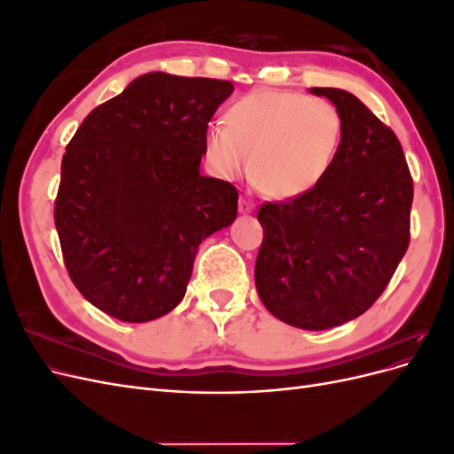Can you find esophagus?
<instances>
[{
  "instance_id": "obj_1",
  "label": "esophagus",
  "mask_w": 454,
  "mask_h": 454,
  "mask_svg": "<svg viewBox=\"0 0 454 454\" xmlns=\"http://www.w3.org/2000/svg\"><path fill=\"white\" fill-rule=\"evenodd\" d=\"M239 210H240V214H252V212H254V204H252L248 199L240 197V200H239Z\"/></svg>"
}]
</instances>
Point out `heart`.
Masks as SVG:
<instances>
[{"label":"heart","mask_w":454,"mask_h":454,"mask_svg":"<svg viewBox=\"0 0 454 454\" xmlns=\"http://www.w3.org/2000/svg\"><path fill=\"white\" fill-rule=\"evenodd\" d=\"M342 119L324 98L303 92L255 90L208 127L206 157L231 180L250 159L252 182L272 199H297L318 185L339 153Z\"/></svg>","instance_id":"b5f03b06"}]
</instances>
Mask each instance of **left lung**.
Masks as SVG:
<instances>
[{
  "label": "left lung",
  "instance_id": "1",
  "mask_svg": "<svg viewBox=\"0 0 454 454\" xmlns=\"http://www.w3.org/2000/svg\"><path fill=\"white\" fill-rule=\"evenodd\" d=\"M340 114L339 153L309 193L265 202L255 287L278 320L310 332L358 318L388 286L409 246L413 204L403 149L342 89H310Z\"/></svg>",
  "mask_w": 454,
  "mask_h": 454
}]
</instances>
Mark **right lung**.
Segmentation results:
<instances>
[{
	"mask_svg": "<svg viewBox=\"0 0 454 454\" xmlns=\"http://www.w3.org/2000/svg\"><path fill=\"white\" fill-rule=\"evenodd\" d=\"M231 81L151 72L81 122L54 200L64 263L121 322L180 305L199 244L237 219L232 184L200 174L204 136Z\"/></svg>",
	"mask_w": 454,
	"mask_h": 454,
	"instance_id": "1",
	"label": "right lung"
}]
</instances>
